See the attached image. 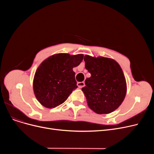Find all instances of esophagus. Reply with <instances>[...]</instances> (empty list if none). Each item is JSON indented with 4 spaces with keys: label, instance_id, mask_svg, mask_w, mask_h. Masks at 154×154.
Masks as SVG:
<instances>
[{
    "label": "esophagus",
    "instance_id": "34e87169",
    "mask_svg": "<svg viewBox=\"0 0 154 154\" xmlns=\"http://www.w3.org/2000/svg\"><path fill=\"white\" fill-rule=\"evenodd\" d=\"M77 85L79 88H82L85 86V82H77Z\"/></svg>",
    "mask_w": 154,
    "mask_h": 154
}]
</instances>
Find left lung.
Returning <instances> with one entry per match:
<instances>
[{
  "mask_svg": "<svg viewBox=\"0 0 154 154\" xmlns=\"http://www.w3.org/2000/svg\"><path fill=\"white\" fill-rule=\"evenodd\" d=\"M85 69L91 76L82 88L91 109L99 114H109L123 102L127 91L125 79L119 64L114 60L84 56Z\"/></svg>",
  "mask_w": 154,
  "mask_h": 154,
  "instance_id": "left-lung-1",
  "label": "left lung"
}]
</instances>
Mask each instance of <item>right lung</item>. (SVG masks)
I'll list each match as a JSON object with an SVG mask.
<instances>
[{
  "label": "right lung",
  "instance_id": "obj_1",
  "mask_svg": "<svg viewBox=\"0 0 154 154\" xmlns=\"http://www.w3.org/2000/svg\"><path fill=\"white\" fill-rule=\"evenodd\" d=\"M84 55H54L45 60L35 72L33 87L37 99L47 108L57 107L78 87L73 68L83 60Z\"/></svg>",
  "mask_w": 154,
  "mask_h": 154
}]
</instances>
